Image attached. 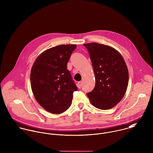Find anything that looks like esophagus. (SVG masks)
Segmentation results:
<instances>
[{
	"label": "esophagus",
	"instance_id": "obj_1",
	"mask_svg": "<svg viewBox=\"0 0 153 153\" xmlns=\"http://www.w3.org/2000/svg\"><path fill=\"white\" fill-rule=\"evenodd\" d=\"M82 82H79L77 83V87H78V88L80 89L81 87H82Z\"/></svg>",
	"mask_w": 153,
	"mask_h": 153
}]
</instances>
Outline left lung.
Here are the masks:
<instances>
[{"label":"left lung","instance_id":"left-lung-1","mask_svg":"<svg viewBox=\"0 0 153 153\" xmlns=\"http://www.w3.org/2000/svg\"><path fill=\"white\" fill-rule=\"evenodd\" d=\"M89 51L95 76V86L87 94L91 103L102 110L111 109L126 91L129 76L121 54L114 48L96 42L83 44Z\"/></svg>","mask_w":153,"mask_h":153}]
</instances>
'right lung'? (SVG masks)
Masks as SVG:
<instances>
[{
	"label": "right lung",
	"mask_w": 153,
	"mask_h": 153,
	"mask_svg": "<svg viewBox=\"0 0 153 153\" xmlns=\"http://www.w3.org/2000/svg\"><path fill=\"white\" fill-rule=\"evenodd\" d=\"M76 45H60L42 52L31 68L32 91L47 111L59 114L70 106L77 87L67 70V62Z\"/></svg>",
	"instance_id": "right-lung-1"
}]
</instances>
